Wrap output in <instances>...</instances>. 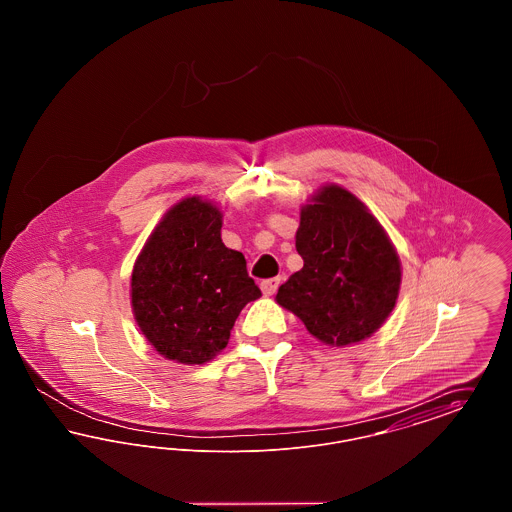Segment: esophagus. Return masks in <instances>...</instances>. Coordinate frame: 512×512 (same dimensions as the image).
<instances>
[{"label":"esophagus","mask_w":512,"mask_h":512,"mask_svg":"<svg viewBox=\"0 0 512 512\" xmlns=\"http://www.w3.org/2000/svg\"><path fill=\"white\" fill-rule=\"evenodd\" d=\"M278 286H280V278H268V280L261 282V290L265 295H274Z\"/></svg>","instance_id":"1"}]
</instances>
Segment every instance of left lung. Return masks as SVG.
<instances>
[{
    "label": "left lung",
    "instance_id": "8db88e82",
    "mask_svg": "<svg viewBox=\"0 0 512 512\" xmlns=\"http://www.w3.org/2000/svg\"><path fill=\"white\" fill-rule=\"evenodd\" d=\"M295 249L303 268L284 282L276 303L309 334L332 347L370 338L390 317L401 286V261L384 226L365 203L326 184L301 207Z\"/></svg>",
    "mask_w": 512,
    "mask_h": 512
}]
</instances>
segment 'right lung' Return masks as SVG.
Returning a JSON list of instances; mask_svg holds the SVG:
<instances>
[{
    "instance_id": "1",
    "label": "right lung",
    "mask_w": 512,
    "mask_h": 512,
    "mask_svg": "<svg viewBox=\"0 0 512 512\" xmlns=\"http://www.w3.org/2000/svg\"><path fill=\"white\" fill-rule=\"evenodd\" d=\"M222 211L199 195L163 215L130 278L136 324L153 349L182 365H205L228 345L236 318L261 290L245 257L222 244Z\"/></svg>"
}]
</instances>
